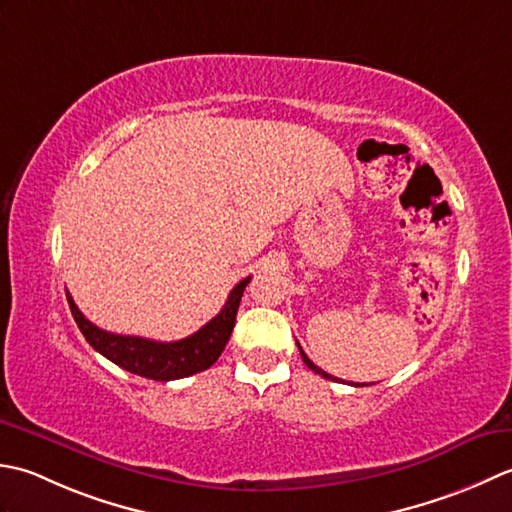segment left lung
Listing matches in <instances>:
<instances>
[{
	"mask_svg": "<svg viewBox=\"0 0 512 512\" xmlns=\"http://www.w3.org/2000/svg\"><path fill=\"white\" fill-rule=\"evenodd\" d=\"M298 344V342H296ZM298 349H300V356H302V362H305L307 364V367L311 369V371H314V373H318V375H322V378H327V380H333V382H338V378H333V375H329L327 371H322L320 367H316V364L314 362H311L309 358H307V353L305 351H302V347H300V344H298ZM356 387H358V384H356Z\"/></svg>",
	"mask_w": 512,
	"mask_h": 512,
	"instance_id": "obj_1",
	"label": "left lung"
}]
</instances>
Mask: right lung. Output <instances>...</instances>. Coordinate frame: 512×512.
<instances>
[{
  "label": "right lung",
  "instance_id": "obj_1",
  "mask_svg": "<svg viewBox=\"0 0 512 512\" xmlns=\"http://www.w3.org/2000/svg\"><path fill=\"white\" fill-rule=\"evenodd\" d=\"M247 283L249 276L229 291V298L225 302V307L221 309V314L214 316L205 327L192 333V336L176 342H156L148 338L119 336V333L103 331L81 314L68 291L66 298L72 311V318H75L92 349H97L101 356H106L110 362L119 364L121 369L134 375H141V378L170 382L210 369L218 360L229 336H232L236 311L238 305H241Z\"/></svg>",
  "mask_w": 512,
  "mask_h": 512
}]
</instances>
